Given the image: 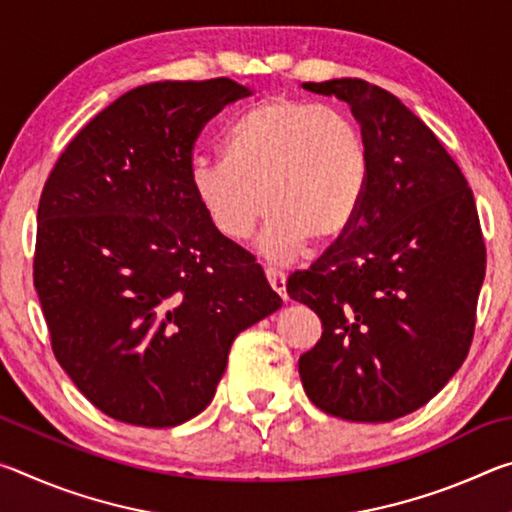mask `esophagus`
<instances>
[{"label": "esophagus", "mask_w": 512, "mask_h": 512, "mask_svg": "<svg viewBox=\"0 0 512 512\" xmlns=\"http://www.w3.org/2000/svg\"><path fill=\"white\" fill-rule=\"evenodd\" d=\"M266 277H268V282H271V287H273V291L277 293V296H280L282 300H289V296H287V275H284L280 268L268 266L266 268Z\"/></svg>", "instance_id": "34e87169"}]
</instances>
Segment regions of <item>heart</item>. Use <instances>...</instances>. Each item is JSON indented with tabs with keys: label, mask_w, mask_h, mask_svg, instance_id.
<instances>
[{
	"label": "heart",
	"mask_w": 512,
	"mask_h": 512,
	"mask_svg": "<svg viewBox=\"0 0 512 512\" xmlns=\"http://www.w3.org/2000/svg\"><path fill=\"white\" fill-rule=\"evenodd\" d=\"M368 171V146L350 112L277 97L232 119L221 158H194L189 185L232 241L253 235L268 201L273 212L259 246L271 259H289L309 237L329 241L350 228Z\"/></svg>",
	"instance_id": "obj_1"
}]
</instances>
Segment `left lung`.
Returning a JSON list of instances; mask_svg holds the SVG:
<instances>
[{"instance_id": "1", "label": "left lung", "mask_w": 512, "mask_h": 512, "mask_svg": "<svg viewBox=\"0 0 512 512\" xmlns=\"http://www.w3.org/2000/svg\"><path fill=\"white\" fill-rule=\"evenodd\" d=\"M345 101L370 171L350 228L287 293L323 336L298 361L320 411L391 422L427 404L470 352L485 244L472 189L427 124L361 79L302 83Z\"/></svg>"}]
</instances>
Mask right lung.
I'll return each instance as SVG.
<instances>
[{
	"instance_id": "obj_1",
	"label": "right lung",
	"mask_w": 512,
	"mask_h": 512,
	"mask_svg": "<svg viewBox=\"0 0 512 512\" xmlns=\"http://www.w3.org/2000/svg\"><path fill=\"white\" fill-rule=\"evenodd\" d=\"M250 94L230 79L140 85L81 128L42 189L33 284L51 348L119 422L205 411L237 334L282 307L189 185L203 126Z\"/></svg>"
}]
</instances>
